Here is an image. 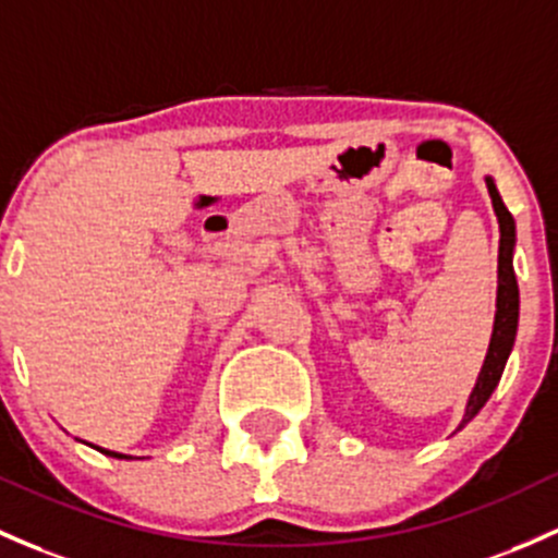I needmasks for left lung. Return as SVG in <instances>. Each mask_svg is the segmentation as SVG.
<instances>
[{
	"label": "left lung",
	"instance_id": "obj_1",
	"mask_svg": "<svg viewBox=\"0 0 558 558\" xmlns=\"http://www.w3.org/2000/svg\"><path fill=\"white\" fill-rule=\"evenodd\" d=\"M486 190H489L492 208H495L497 225H500V254H497V310H495V326H492V339L489 350H486L484 366H481L476 385H473L471 396H468L465 414L457 430L468 425L476 414L484 409V403L489 401V396L495 392L497 383L502 377V368H506L508 355H511L513 342H515V328H519V283H515L513 272V248H515V221L511 210L502 203L500 192H497L495 179L486 175Z\"/></svg>",
	"mask_w": 558,
	"mask_h": 558
}]
</instances>
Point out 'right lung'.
Here are the masks:
<instances>
[{
  "label": "right lung",
  "instance_id": "obj_1",
  "mask_svg": "<svg viewBox=\"0 0 558 558\" xmlns=\"http://www.w3.org/2000/svg\"><path fill=\"white\" fill-rule=\"evenodd\" d=\"M93 449H98V451H101V454H107V457H117V460H133V457H128V454H120V451H111V449H101V447H93Z\"/></svg>",
  "mask_w": 558,
  "mask_h": 558
}]
</instances>
